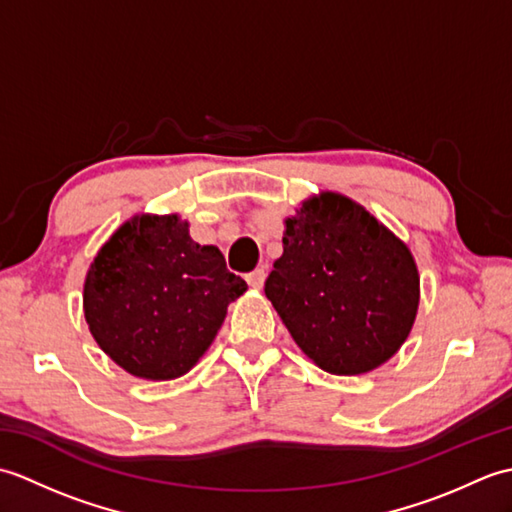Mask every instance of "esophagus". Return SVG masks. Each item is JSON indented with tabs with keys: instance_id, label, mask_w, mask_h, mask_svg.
Segmentation results:
<instances>
[{
	"instance_id": "obj_1",
	"label": "esophagus",
	"mask_w": 512,
	"mask_h": 512,
	"mask_svg": "<svg viewBox=\"0 0 512 512\" xmlns=\"http://www.w3.org/2000/svg\"><path fill=\"white\" fill-rule=\"evenodd\" d=\"M246 281H248V286H250V288L259 290V288L264 286V281H266V270H264V268H255L253 273H248V275H246Z\"/></svg>"
}]
</instances>
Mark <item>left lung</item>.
Here are the masks:
<instances>
[{
    "label": "left lung",
    "instance_id": "8db88e82",
    "mask_svg": "<svg viewBox=\"0 0 512 512\" xmlns=\"http://www.w3.org/2000/svg\"><path fill=\"white\" fill-rule=\"evenodd\" d=\"M301 352L336 376L372 372L407 341L420 277L407 244L341 193L323 191L286 220L266 279Z\"/></svg>",
    "mask_w": 512,
    "mask_h": 512
}]
</instances>
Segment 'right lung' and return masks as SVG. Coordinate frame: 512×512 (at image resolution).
Wrapping results in <instances>:
<instances>
[{
    "label": "right lung",
    "mask_w": 512,
    "mask_h": 512,
    "mask_svg": "<svg viewBox=\"0 0 512 512\" xmlns=\"http://www.w3.org/2000/svg\"><path fill=\"white\" fill-rule=\"evenodd\" d=\"M217 246H200L189 222L134 215L96 253L83 286L94 341L125 372L171 380L200 361L228 303L246 292Z\"/></svg>",
    "instance_id": "add662e5"
}]
</instances>
